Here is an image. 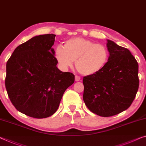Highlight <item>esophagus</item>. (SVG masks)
Listing matches in <instances>:
<instances>
[{
    "mask_svg": "<svg viewBox=\"0 0 146 146\" xmlns=\"http://www.w3.org/2000/svg\"><path fill=\"white\" fill-rule=\"evenodd\" d=\"M75 81H79V80H80V77L78 75H75Z\"/></svg>",
    "mask_w": 146,
    "mask_h": 146,
    "instance_id": "esophagus-1",
    "label": "esophagus"
}]
</instances>
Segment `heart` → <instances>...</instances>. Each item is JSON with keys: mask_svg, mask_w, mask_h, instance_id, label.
Masks as SVG:
<instances>
[{"mask_svg": "<svg viewBox=\"0 0 146 146\" xmlns=\"http://www.w3.org/2000/svg\"><path fill=\"white\" fill-rule=\"evenodd\" d=\"M54 54L62 69L66 70L72 67L75 61L77 71L86 76L100 72L110 58V52L106 46L79 36L66 40L64 47L56 46Z\"/></svg>", "mask_w": 146, "mask_h": 146, "instance_id": "heart-1", "label": "heart"}]
</instances>
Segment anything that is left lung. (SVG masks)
<instances>
[{"instance_id": "left-lung-1", "label": "left lung", "mask_w": 146, "mask_h": 146, "mask_svg": "<svg viewBox=\"0 0 146 146\" xmlns=\"http://www.w3.org/2000/svg\"><path fill=\"white\" fill-rule=\"evenodd\" d=\"M110 58L98 73L83 78V100L86 107L101 117H110L127 110L139 86L138 64L129 50L107 40Z\"/></svg>"}]
</instances>
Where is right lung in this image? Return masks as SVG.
I'll return each instance as SVG.
<instances>
[{"label": "right lung", "mask_w": 146, "mask_h": 146, "mask_svg": "<svg viewBox=\"0 0 146 146\" xmlns=\"http://www.w3.org/2000/svg\"><path fill=\"white\" fill-rule=\"evenodd\" d=\"M56 35L33 36L18 46L6 63L5 86L17 111L33 118H46L59 107L75 75L58 68L54 57Z\"/></svg>", "instance_id": "add662e5"}]
</instances>
